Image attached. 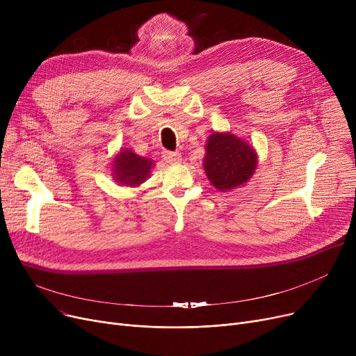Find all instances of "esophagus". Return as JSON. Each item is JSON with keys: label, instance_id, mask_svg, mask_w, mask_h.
<instances>
[{"label": "esophagus", "instance_id": "34e87169", "mask_svg": "<svg viewBox=\"0 0 356 356\" xmlns=\"http://www.w3.org/2000/svg\"><path fill=\"white\" fill-rule=\"evenodd\" d=\"M163 159L167 163H180L181 161L180 153H172V152H164L163 153Z\"/></svg>", "mask_w": 356, "mask_h": 356}]
</instances>
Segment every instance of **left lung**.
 <instances>
[{
  "instance_id": "obj_1",
  "label": "left lung",
  "mask_w": 356,
  "mask_h": 356,
  "mask_svg": "<svg viewBox=\"0 0 356 356\" xmlns=\"http://www.w3.org/2000/svg\"><path fill=\"white\" fill-rule=\"evenodd\" d=\"M255 149L229 133H213L207 143L203 167L208 179L220 192L247 183L257 167Z\"/></svg>"
}]
</instances>
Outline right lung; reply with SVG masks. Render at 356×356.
Segmentation results:
<instances>
[{"mask_svg":"<svg viewBox=\"0 0 356 356\" xmlns=\"http://www.w3.org/2000/svg\"><path fill=\"white\" fill-rule=\"evenodd\" d=\"M153 165L152 160L136 154L133 149H121L112 161V177L122 186L136 188L145 181Z\"/></svg>","mask_w":356,"mask_h":356,"instance_id":"right-lung-1","label":"right lung"}]
</instances>
